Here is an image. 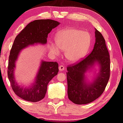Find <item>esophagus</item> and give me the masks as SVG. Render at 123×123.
I'll return each instance as SVG.
<instances>
[{
    "label": "esophagus",
    "mask_w": 123,
    "mask_h": 123,
    "mask_svg": "<svg viewBox=\"0 0 123 123\" xmlns=\"http://www.w3.org/2000/svg\"><path fill=\"white\" fill-rule=\"evenodd\" d=\"M59 70H60V71H61L64 70V66H62V65L60 66L59 67Z\"/></svg>",
    "instance_id": "obj_1"
}]
</instances>
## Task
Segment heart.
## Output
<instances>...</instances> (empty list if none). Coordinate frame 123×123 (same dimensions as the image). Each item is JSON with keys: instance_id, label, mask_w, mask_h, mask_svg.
Returning a JSON list of instances; mask_svg holds the SVG:
<instances>
[{"instance_id": "1", "label": "heart", "mask_w": 123, "mask_h": 123, "mask_svg": "<svg viewBox=\"0 0 123 123\" xmlns=\"http://www.w3.org/2000/svg\"><path fill=\"white\" fill-rule=\"evenodd\" d=\"M56 43L51 42L49 50L59 56L61 50L65 51V57L69 62H75L83 58L90 48L91 37L88 32L77 29H67L56 36Z\"/></svg>"}]
</instances>
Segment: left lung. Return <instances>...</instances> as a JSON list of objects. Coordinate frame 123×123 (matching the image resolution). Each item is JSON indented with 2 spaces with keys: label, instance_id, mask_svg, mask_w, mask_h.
Instances as JSON below:
<instances>
[{
  "label": "left lung",
  "instance_id": "obj_1",
  "mask_svg": "<svg viewBox=\"0 0 123 123\" xmlns=\"http://www.w3.org/2000/svg\"><path fill=\"white\" fill-rule=\"evenodd\" d=\"M95 43L92 52L75 65L67 68L68 98L76 104L90 103L102 94L110 77V56L102 34L95 28ZM97 66L98 69L95 68ZM92 69L95 76L91 81L86 74Z\"/></svg>",
  "mask_w": 123,
  "mask_h": 123
}]
</instances>
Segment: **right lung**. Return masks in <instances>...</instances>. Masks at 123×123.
<instances>
[{"instance_id": "add662e5", "label": "right lung", "mask_w": 123, "mask_h": 123, "mask_svg": "<svg viewBox=\"0 0 123 123\" xmlns=\"http://www.w3.org/2000/svg\"><path fill=\"white\" fill-rule=\"evenodd\" d=\"M60 24L59 22L51 19L36 20L29 23L15 37L9 56L7 74L13 90L21 98L31 102L43 99L48 83L59 72V66L57 62L42 60L36 76L31 85H19L14 73L20 53L30 46L46 44L49 33Z\"/></svg>"}]
</instances>
